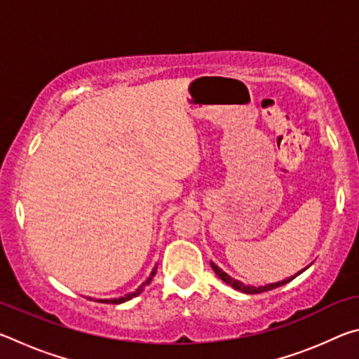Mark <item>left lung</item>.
<instances>
[{
	"label": "left lung",
	"mask_w": 359,
	"mask_h": 359,
	"mask_svg": "<svg viewBox=\"0 0 359 359\" xmlns=\"http://www.w3.org/2000/svg\"><path fill=\"white\" fill-rule=\"evenodd\" d=\"M210 266H212V269H214L215 274H217L218 277H220L224 283H228L229 287H233L234 290L242 291V293H247V294H258V293H264V291H269V290H274V288L282 287V285L288 283L290 280H293V278H294L296 276H299L302 271H306V269H302L301 272H297L296 276L287 278V280H282V282H277V283H269V285H264V287H252V285H245V283H242L241 280H236V278L228 276L226 272L222 271L220 267H218V266L214 263V261H210Z\"/></svg>",
	"instance_id": "left-lung-1"
}]
</instances>
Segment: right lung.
Listing matches in <instances>:
<instances>
[{"mask_svg":"<svg viewBox=\"0 0 359 359\" xmlns=\"http://www.w3.org/2000/svg\"><path fill=\"white\" fill-rule=\"evenodd\" d=\"M156 274V266L154 267V269H151V272H150V276H149V278L147 280H145L141 287H139L136 291H133V293H130V294H125V296H121V297H114V299H101V302H106V304H121V302H125V301H130V299H133V297H136L137 294H141V291L147 287V285L151 282V278H154V276Z\"/></svg>","mask_w":359,"mask_h":359,"instance_id":"1","label":"right lung"}]
</instances>
